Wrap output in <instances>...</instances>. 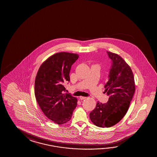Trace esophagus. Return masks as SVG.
<instances>
[{
    "label": "esophagus",
    "instance_id": "34e87169",
    "mask_svg": "<svg viewBox=\"0 0 157 157\" xmlns=\"http://www.w3.org/2000/svg\"><path fill=\"white\" fill-rule=\"evenodd\" d=\"M86 98V97H82V96H80V99L81 100H83V99H85Z\"/></svg>",
    "mask_w": 157,
    "mask_h": 157
}]
</instances>
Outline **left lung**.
I'll list each match as a JSON object with an SVG mask.
<instances>
[{"label": "left lung", "instance_id": "left-lung-1", "mask_svg": "<svg viewBox=\"0 0 157 157\" xmlns=\"http://www.w3.org/2000/svg\"><path fill=\"white\" fill-rule=\"evenodd\" d=\"M111 61L109 81L105 85L109 101L97 102L90 113L96 126L109 128L117 124L127 113L135 91V80L130 67L119 55L107 51Z\"/></svg>", "mask_w": 157, "mask_h": 157}]
</instances>
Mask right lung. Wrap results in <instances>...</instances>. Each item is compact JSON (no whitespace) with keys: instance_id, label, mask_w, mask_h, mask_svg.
Returning a JSON list of instances; mask_svg holds the SVG:
<instances>
[{"instance_id":"1","label":"right lung","mask_w":157,"mask_h":157,"mask_svg":"<svg viewBox=\"0 0 157 157\" xmlns=\"http://www.w3.org/2000/svg\"><path fill=\"white\" fill-rule=\"evenodd\" d=\"M78 58L76 54L62 52L52 55L40 66L35 80L34 94L40 109L58 124L71 120L77 99L66 91L71 67Z\"/></svg>"}]
</instances>
